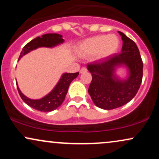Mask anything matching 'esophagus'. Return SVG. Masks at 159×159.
<instances>
[{"label":"esophagus","mask_w":159,"mask_h":159,"mask_svg":"<svg viewBox=\"0 0 159 159\" xmlns=\"http://www.w3.org/2000/svg\"><path fill=\"white\" fill-rule=\"evenodd\" d=\"M87 72V69L85 68V67H82L80 70V73H84V72Z\"/></svg>","instance_id":"obj_1"}]
</instances>
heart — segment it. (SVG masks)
<instances>
[{
  "instance_id": "heart-1",
  "label": "heart",
  "mask_w": 159,
  "mask_h": 159,
  "mask_svg": "<svg viewBox=\"0 0 159 159\" xmlns=\"http://www.w3.org/2000/svg\"><path fill=\"white\" fill-rule=\"evenodd\" d=\"M119 45L120 40L114 34L95 36L82 42L78 48V53L81 57L97 55L103 59L116 53Z\"/></svg>"
}]
</instances>
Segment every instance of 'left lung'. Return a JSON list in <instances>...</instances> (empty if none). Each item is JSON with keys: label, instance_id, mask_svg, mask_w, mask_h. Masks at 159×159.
I'll list each match as a JSON object with an SVG mask.
<instances>
[{"label": "left lung", "instance_id": "left-lung-1", "mask_svg": "<svg viewBox=\"0 0 159 159\" xmlns=\"http://www.w3.org/2000/svg\"><path fill=\"white\" fill-rule=\"evenodd\" d=\"M119 34L123 42L121 53L87 64L92 74L88 93L95 105L105 110L117 108L130 102L139 90L143 78V61L138 46L123 33ZM118 66L127 68L126 80H120L115 75Z\"/></svg>", "mask_w": 159, "mask_h": 159}]
</instances>
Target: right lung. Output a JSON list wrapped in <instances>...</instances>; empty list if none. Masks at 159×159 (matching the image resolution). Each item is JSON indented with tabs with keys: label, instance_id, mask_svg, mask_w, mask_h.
<instances>
[{
	"label": "right lung",
	"instance_id": "obj_1",
	"mask_svg": "<svg viewBox=\"0 0 159 159\" xmlns=\"http://www.w3.org/2000/svg\"><path fill=\"white\" fill-rule=\"evenodd\" d=\"M62 37L63 36L61 34H47L42 36H38L29 42L24 47L20 54L19 61L25 54L40 47L52 48V47L62 44L64 42V39ZM78 74H79L78 72L75 73L63 74L54 88L48 95L39 99H31V98H27L21 92L19 87H18V84H16V85H17V89L20 96L27 105L37 111L49 112V111L55 110L62 105L65 99L66 95L68 92L71 82L78 77Z\"/></svg>",
	"mask_w": 159,
	"mask_h": 159
}]
</instances>
